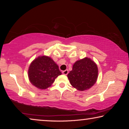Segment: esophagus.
I'll return each instance as SVG.
<instances>
[{"instance_id": "obj_1", "label": "esophagus", "mask_w": 129, "mask_h": 129, "mask_svg": "<svg viewBox=\"0 0 129 129\" xmlns=\"http://www.w3.org/2000/svg\"><path fill=\"white\" fill-rule=\"evenodd\" d=\"M62 74L63 75H67L68 74V73H69V71H68V70H65V71H62Z\"/></svg>"}]
</instances>
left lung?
<instances>
[{
	"label": "left lung",
	"instance_id": "left-lung-1",
	"mask_svg": "<svg viewBox=\"0 0 129 129\" xmlns=\"http://www.w3.org/2000/svg\"><path fill=\"white\" fill-rule=\"evenodd\" d=\"M98 77V68L90 58H85L74 64L68 74L71 84L78 90L84 91L94 85Z\"/></svg>",
	"mask_w": 129,
	"mask_h": 129
}]
</instances>
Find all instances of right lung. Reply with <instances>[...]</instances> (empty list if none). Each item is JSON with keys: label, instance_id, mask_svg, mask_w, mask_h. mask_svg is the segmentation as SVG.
Listing matches in <instances>:
<instances>
[{"label": "right lung", "instance_id": "obj_1", "mask_svg": "<svg viewBox=\"0 0 129 129\" xmlns=\"http://www.w3.org/2000/svg\"><path fill=\"white\" fill-rule=\"evenodd\" d=\"M61 75L58 65L51 57L40 56L34 60L28 70V77L32 85L40 89L48 88L55 78Z\"/></svg>", "mask_w": 129, "mask_h": 129}]
</instances>
